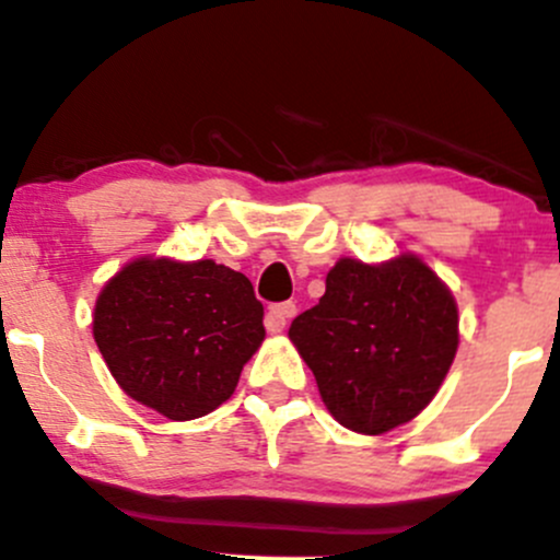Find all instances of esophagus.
Returning a JSON list of instances; mask_svg holds the SVG:
<instances>
[{
  "label": "esophagus",
  "instance_id": "esophagus-1",
  "mask_svg": "<svg viewBox=\"0 0 560 560\" xmlns=\"http://www.w3.org/2000/svg\"><path fill=\"white\" fill-rule=\"evenodd\" d=\"M298 313L294 303H279V305H270L266 313V329L268 331H281L287 327V322Z\"/></svg>",
  "mask_w": 560,
  "mask_h": 560
}]
</instances>
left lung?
Here are the masks:
<instances>
[{
	"label": "left lung",
	"mask_w": 560,
	"mask_h": 560,
	"mask_svg": "<svg viewBox=\"0 0 560 560\" xmlns=\"http://www.w3.org/2000/svg\"><path fill=\"white\" fill-rule=\"evenodd\" d=\"M457 303L417 255L335 262L290 340L340 425L380 435L433 401L459 346Z\"/></svg>",
	"instance_id": "1"
}]
</instances>
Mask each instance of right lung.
<instances>
[{
    "label": "right lung",
    "instance_id": "obj_1",
    "mask_svg": "<svg viewBox=\"0 0 560 560\" xmlns=\"http://www.w3.org/2000/svg\"><path fill=\"white\" fill-rule=\"evenodd\" d=\"M92 335L127 396L167 420H196L229 401L266 327L238 270L138 257L97 294Z\"/></svg>",
    "mask_w": 560,
    "mask_h": 560
}]
</instances>
